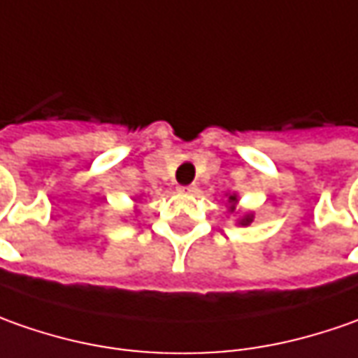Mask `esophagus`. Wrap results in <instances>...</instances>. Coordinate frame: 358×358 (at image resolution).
Listing matches in <instances>:
<instances>
[{
	"mask_svg": "<svg viewBox=\"0 0 358 358\" xmlns=\"http://www.w3.org/2000/svg\"><path fill=\"white\" fill-rule=\"evenodd\" d=\"M196 184H190V186H180L178 192H182V194H196Z\"/></svg>",
	"mask_w": 358,
	"mask_h": 358,
	"instance_id": "obj_1",
	"label": "esophagus"
}]
</instances>
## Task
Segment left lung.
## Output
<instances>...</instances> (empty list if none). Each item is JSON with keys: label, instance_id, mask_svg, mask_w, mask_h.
I'll use <instances>...</instances> for the list:
<instances>
[{"label": "left lung", "instance_id": "left-lung-1", "mask_svg": "<svg viewBox=\"0 0 358 358\" xmlns=\"http://www.w3.org/2000/svg\"><path fill=\"white\" fill-rule=\"evenodd\" d=\"M229 212H236V203H238V196L236 194H231L229 196ZM253 222V214H243V216L240 217V224L241 226H250Z\"/></svg>", "mask_w": 358, "mask_h": 358}]
</instances>
